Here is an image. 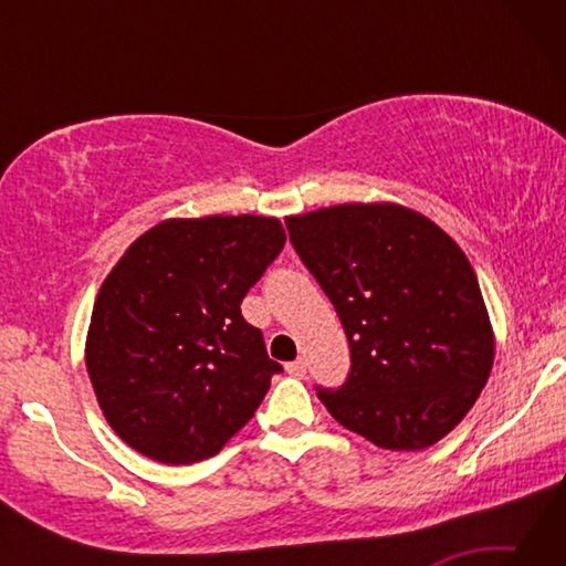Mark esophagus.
<instances>
[{"instance_id":"esophagus-1","label":"esophagus","mask_w":566,"mask_h":566,"mask_svg":"<svg viewBox=\"0 0 566 566\" xmlns=\"http://www.w3.org/2000/svg\"><path fill=\"white\" fill-rule=\"evenodd\" d=\"M286 371H290L292 377H304L306 375V361L304 359H294L286 364Z\"/></svg>"}]
</instances>
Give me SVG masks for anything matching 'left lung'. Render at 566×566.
Listing matches in <instances>:
<instances>
[{"label": "left lung", "instance_id": "1", "mask_svg": "<svg viewBox=\"0 0 566 566\" xmlns=\"http://www.w3.org/2000/svg\"><path fill=\"white\" fill-rule=\"evenodd\" d=\"M290 239L337 310L352 371L319 389L349 432L391 452L437 444L467 417L494 364V329L467 254L395 202L286 217Z\"/></svg>", "mask_w": 566, "mask_h": 566}]
</instances>
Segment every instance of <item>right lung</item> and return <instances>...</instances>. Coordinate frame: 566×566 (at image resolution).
<instances>
[{
  "label": "right lung",
  "mask_w": 566,
  "mask_h": 566,
  "mask_svg": "<svg viewBox=\"0 0 566 566\" xmlns=\"http://www.w3.org/2000/svg\"><path fill=\"white\" fill-rule=\"evenodd\" d=\"M284 239L276 217L165 219L112 266L84 361L104 419L134 452L202 462L254 417L282 364L239 304Z\"/></svg>",
  "instance_id": "right-lung-1"
}]
</instances>
